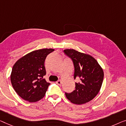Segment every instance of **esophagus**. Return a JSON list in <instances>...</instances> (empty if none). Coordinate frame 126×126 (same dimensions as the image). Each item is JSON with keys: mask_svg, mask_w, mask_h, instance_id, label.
<instances>
[{"mask_svg": "<svg viewBox=\"0 0 126 126\" xmlns=\"http://www.w3.org/2000/svg\"><path fill=\"white\" fill-rule=\"evenodd\" d=\"M56 83H57L58 85H61V84H62V81H61V80H58L57 81H56Z\"/></svg>", "mask_w": 126, "mask_h": 126, "instance_id": "obj_1", "label": "esophagus"}]
</instances>
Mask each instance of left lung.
<instances>
[{
    "mask_svg": "<svg viewBox=\"0 0 126 126\" xmlns=\"http://www.w3.org/2000/svg\"><path fill=\"white\" fill-rule=\"evenodd\" d=\"M64 52L74 63V79L80 81L75 82V89L65 96L73 104L81 105L89 102L100 91L104 79V71L94 58L74 49H65Z\"/></svg>",
    "mask_w": 126,
    "mask_h": 126,
    "instance_id": "obj_1",
    "label": "left lung"
}]
</instances>
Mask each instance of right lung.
<instances>
[{"label": "right lung", "instance_id": "1", "mask_svg": "<svg viewBox=\"0 0 126 126\" xmlns=\"http://www.w3.org/2000/svg\"><path fill=\"white\" fill-rule=\"evenodd\" d=\"M54 49L43 48L32 51L15 63L11 81L16 92L24 100L37 102L45 96L50 85L44 76L46 74L45 61Z\"/></svg>", "mask_w": 126, "mask_h": 126}]
</instances>
